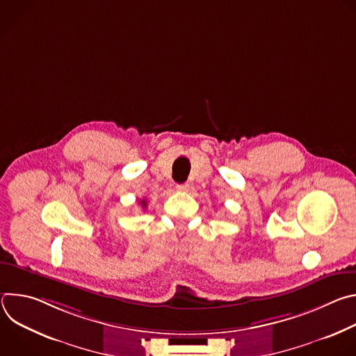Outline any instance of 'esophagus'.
<instances>
[{"label":"esophagus","mask_w":356,"mask_h":356,"mask_svg":"<svg viewBox=\"0 0 356 356\" xmlns=\"http://www.w3.org/2000/svg\"><path fill=\"white\" fill-rule=\"evenodd\" d=\"M176 190L177 191H186V190H188V184H177Z\"/></svg>","instance_id":"34e87169"}]
</instances>
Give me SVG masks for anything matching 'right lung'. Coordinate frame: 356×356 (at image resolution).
<instances>
[{"instance_id": "add662e5", "label": "right lung", "mask_w": 356, "mask_h": 356, "mask_svg": "<svg viewBox=\"0 0 356 356\" xmlns=\"http://www.w3.org/2000/svg\"><path fill=\"white\" fill-rule=\"evenodd\" d=\"M140 206H142L143 209H146V201H145V200H140Z\"/></svg>"}]
</instances>
